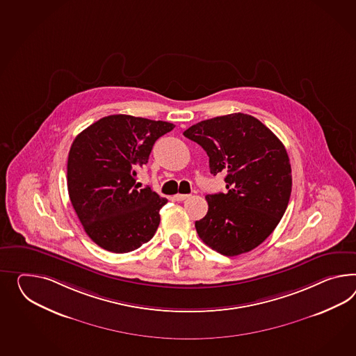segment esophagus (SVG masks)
<instances>
[{"label":"esophagus","mask_w":356,"mask_h":356,"mask_svg":"<svg viewBox=\"0 0 356 356\" xmlns=\"http://www.w3.org/2000/svg\"><path fill=\"white\" fill-rule=\"evenodd\" d=\"M188 197H190V195H182V193H177V195L174 196V200L184 201L187 200Z\"/></svg>","instance_id":"obj_1"}]
</instances>
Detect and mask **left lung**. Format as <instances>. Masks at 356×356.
Instances as JSON below:
<instances>
[{"label": "left lung", "mask_w": 356, "mask_h": 356, "mask_svg": "<svg viewBox=\"0 0 356 356\" xmlns=\"http://www.w3.org/2000/svg\"><path fill=\"white\" fill-rule=\"evenodd\" d=\"M183 136L209 156L210 173H226V193L207 195L196 220L201 240L220 254L250 252L273 234L288 207L292 169L280 139L259 120L231 113L204 120Z\"/></svg>", "instance_id": "obj_1"}]
</instances>
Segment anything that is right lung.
<instances>
[{"mask_svg":"<svg viewBox=\"0 0 356 356\" xmlns=\"http://www.w3.org/2000/svg\"><path fill=\"white\" fill-rule=\"evenodd\" d=\"M166 121L111 115L74 138L68 154L67 186L88 236L113 253L149 241L168 200L151 187L139 190L138 168L148 163L156 140L173 130Z\"/></svg>","mask_w":356,"mask_h":356,"instance_id":"add662e5","label":"right lung"}]
</instances>
